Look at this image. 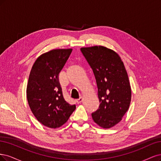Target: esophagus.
<instances>
[{
  "label": "esophagus",
  "instance_id": "1",
  "mask_svg": "<svg viewBox=\"0 0 161 161\" xmlns=\"http://www.w3.org/2000/svg\"><path fill=\"white\" fill-rule=\"evenodd\" d=\"M83 102V97H80L79 99H77L76 100V102L77 103H80L81 102Z\"/></svg>",
  "mask_w": 161,
  "mask_h": 161
}]
</instances>
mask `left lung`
Here are the masks:
<instances>
[{
    "mask_svg": "<svg viewBox=\"0 0 161 161\" xmlns=\"http://www.w3.org/2000/svg\"><path fill=\"white\" fill-rule=\"evenodd\" d=\"M81 51L94 71L100 106L92 114L94 122L108 129L120 122L131 102V87L120 57L114 50L98 45Z\"/></svg>",
    "mask_w": 161,
    "mask_h": 161,
    "instance_id": "obj_1",
    "label": "left lung"
}]
</instances>
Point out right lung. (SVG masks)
Masks as SVG:
<instances>
[{"label": "right lung", "instance_id": "obj_1", "mask_svg": "<svg viewBox=\"0 0 161 161\" xmlns=\"http://www.w3.org/2000/svg\"><path fill=\"white\" fill-rule=\"evenodd\" d=\"M72 49H55L41 55L31 70L27 98L37 120L50 128H58L68 120L75 105L67 103L62 94L59 74Z\"/></svg>", "mask_w": 161, "mask_h": 161}]
</instances>
